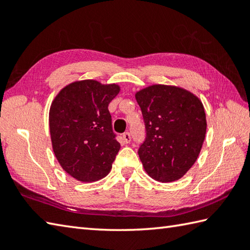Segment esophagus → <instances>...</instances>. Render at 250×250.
Wrapping results in <instances>:
<instances>
[{"mask_svg":"<svg viewBox=\"0 0 250 250\" xmlns=\"http://www.w3.org/2000/svg\"><path fill=\"white\" fill-rule=\"evenodd\" d=\"M122 140H124L125 144H129V143L131 142V135L129 132H125V133H124V135H122Z\"/></svg>","mask_w":250,"mask_h":250,"instance_id":"34e87169","label":"esophagus"}]
</instances>
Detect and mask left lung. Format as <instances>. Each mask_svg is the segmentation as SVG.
Wrapping results in <instances>:
<instances>
[{"label":"left lung","instance_id":"1","mask_svg":"<svg viewBox=\"0 0 250 250\" xmlns=\"http://www.w3.org/2000/svg\"><path fill=\"white\" fill-rule=\"evenodd\" d=\"M146 139L139 156L146 173L161 183L182 178L199 157L206 133L203 104L188 90L152 84L135 93Z\"/></svg>","mask_w":250,"mask_h":250}]
</instances>
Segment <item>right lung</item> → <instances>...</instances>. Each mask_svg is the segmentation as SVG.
I'll list each match as a JSON object with an SVG mask.
<instances>
[{"mask_svg":"<svg viewBox=\"0 0 250 250\" xmlns=\"http://www.w3.org/2000/svg\"><path fill=\"white\" fill-rule=\"evenodd\" d=\"M119 91L116 83L86 79L67 84L52 101V149L62 168L79 182H97L110 172L120 144L113 132L108 104Z\"/></svg>","mask_w":250,"mask_h":250,"instance_id":"right-lung-1","label":"right lung"}]
</instances>
